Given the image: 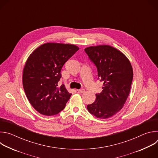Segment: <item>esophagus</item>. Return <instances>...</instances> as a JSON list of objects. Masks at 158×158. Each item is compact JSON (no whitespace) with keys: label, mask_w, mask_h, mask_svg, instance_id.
Segmentation results:
<instances>
[{"label":"esophagus","mask_w":158,"mask_h":158,"mask_svg":"<svg viewBox=\"0 0 158 158\" xmlns=\"http://www.w3.org/2000/svg\"><path fill=\"white\" fill-rule=\"evenodd\" d=\"M78 92L80 93H84L85 92V89H79V90H77Z\"/></svg>","instance_id":"obj_1"}]
</instances>
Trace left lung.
I'll use <instances>...</instances> for the list:
<instances>
[{"label":"left lung","mask_w":158,"mask_h":158,"mask_svg":"<svg viewBox=\"0 0 158 158\" xmlns=\"http://www.w3.org/2000/svg\"><path fill=\"white\" fill-rule=\"evenodd\" d=\"M90 60L98 69V79L103 81L102 91L95 101L87 105L88 111L99 119L115 115L124 105L133 79L130 61L120 51L108 45L86 48Z\"/></svg>","instance_id":"8db88e82"}]
</instances>
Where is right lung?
Segmentation results:
<instances>
[{
  "instance_id": "right-lung-1",
  "label": "right lung",
  "mask_w": 158,
  "mask_h": 158,
  "mask_svg": "<svg viewBox=\"0 0 158 158\" xmlns=\"http://www.w3.org/2000/svg\"><path fill=\"white\" fill-rule=\"evenodd\" d=\"M79 48L73 44L46 43L35 49L29 56L22 75V84L32 107L46 116L57 114L70 99L64 84L57 83L61 69Z\"/></svg>"
}]
</instances>
